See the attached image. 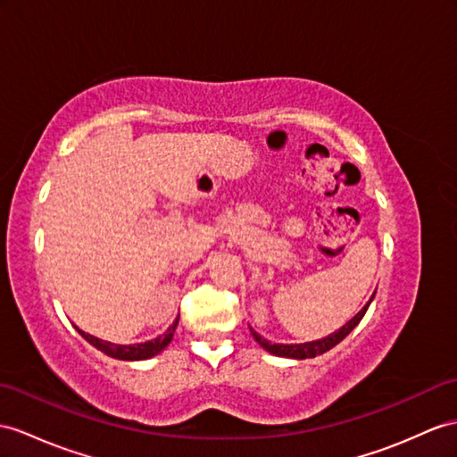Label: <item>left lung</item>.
Here are the masks:
<instances>
[{
  "instance_id": "8db88e82",
  "label": "left lung",
  "mask_w": 457,
  "mask_h": 457,
  "mask_svg": "<svg viewBox=\"0 0 457 457\" xmlns=\"http://www.w3.org/2000/svg\"><path fill=\"white\" fill-rule=\"evenodd\" d=\"M374 295L376 293H372V296H370V300L369 303H366L364 306H362V310L361 312L354 316V318H351L347 324H345L343 328H339L337 331H333V333H329L328 337H321V339H316V341H308V343H293V345H283V343H271V341H267V339H263L260 333H255L252 328H250V331H252V336H253V339L258 341L262 347L267 351V353H271V354H275V357H285V359H296V361H303V359H314V357H318V354H324L326 351H329V349H333L336 347L337 343H341L345 337L349 336V333L359 326V321L362 320V316L366 314V310H369V306H370V303L374 300Z\"/></svg>"
}]
</instances>
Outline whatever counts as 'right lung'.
<instances>
[{"label":"right lung","instance_id":"right-lung-1","mask_svg":"<svg viewBox=\"0 0 457 457\" xmlns=\"http://www.w3.org/2000/svg\"><path fill=\"white\" fill-rule=\"evenodd\" d=\"M178 320H180V316L174 320V324L169 329H166L162 336L154 337L151 341L133 343V345H116V343L98 339V337L91 336V333H85L81 329H77V331H79L81 336L93 345V347H96L98 351H103L104 354H108V357L118 359V361H145V359H151V357H154V354H159L161 351L166 349V345L172 341V336H174L176 326H178Z\"/></svg>","mask_w":457,"mask_h":457}]
</instances>
